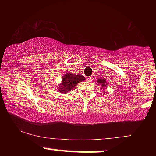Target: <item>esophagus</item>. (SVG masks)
I'll use <instances>...</instances> for the list:
<instances>
[{
	"mask_svg": "<svg viewBox=\"0 0 156 156\" xmlns=\"http://www.w3.org/2000/svg\"><path fill=\"white\" fill-rule=\"evenodd\" d=\"M87 81L89 82V83H91V82H92L93 80H94V78H93V77H92V76H89L87 78Z\"/></svg>",
	"mask_w": 156,
	"mask_h": 156,
	"instance_id": "1",
	"label": "esophagus"
}]
</instances>
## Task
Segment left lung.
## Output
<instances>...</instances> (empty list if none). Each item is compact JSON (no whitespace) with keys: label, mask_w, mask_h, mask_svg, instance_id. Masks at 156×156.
I'll return each instance as SVG.
<instances>
[{"label":"left lung","mask_w":156,"mask_h":156,"mask_svg":"<svg viewBox=\"0 0 156 156\" xmlns=\"http://www.w3.org/2000/svg\"><path fill=\"white\" fill-rule=\"evenodd\" d=\"M97 83H98V85H101L102 88H106L108 83H107L106 80L104 79V78H98V79L97 80Z\"/></svg>","instance_id":"obj_1"}]
</instances>
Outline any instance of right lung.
<instances>
[{
  "label": "right lung",
  "mask_w": 156,
  "mask_h": 156,
  "mask_svg": "<svg viewBox=\"0 0 156 156\" xmlns=\"http://www.w3.org/2000/svg\"><path fill=\"white\" fill-rule=\"evenodd\" d=\"M85 78L81 75H76L72 73H67L62 76V82L58 84L57 90L62 94H67L70 92L73 88H75L76 85L80 82L84 81Z\"/></svg>",
  "instance_id": "obj_1"
}]
</instances>
